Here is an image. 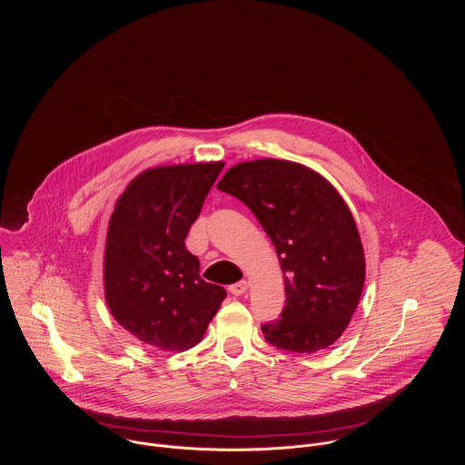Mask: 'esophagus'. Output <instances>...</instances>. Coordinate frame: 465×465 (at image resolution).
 Wrapping results in <instances>:
<instances>
[{
  "mask_svg": "<svg viewBox=\"0 0 465 465\" xmlns=\"http://www.w3.org/2000/svg\"><path fill=\"white\" fill-rule=\"evenodd\" d=\"M247 290H249V282H247V281H240V282H234V284L229 286V292H231L232 295H236V297L247 293Z\"/></svg>",
  "mask_w": 465,
  "mask_h": 465,
  "instance_id": "obj_1",
  "label": "esophagus"
}]
</instances>
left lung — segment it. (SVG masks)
<instances>
[{
  "label": "left lung",
  "mask_w": 465,
  "mask_h": 465,
  "mask_svg": "<svg viewBox=\"0 0 465 465\" xmlns=\"http://www.w3.org/2000/svg\"><path fill=\"white\" fill-rule=\"evenodd\" d=\"M245 202L270 236L286 306L268 343L312 354L347 330L365 284V252L347 202L319 172L284 159L238 163L216 184Z\"/></svg>",
  "instance_id": "left-lung-1"
}]
</instances>
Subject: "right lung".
<instances>
[{
	"label": "right lung",
	"instance_id": "1",
	"mask_svg": "<svg viewBox=\"0 0 465 465\" xmlns=\"http://www.w3.org/2000/svg\"><path fill=\"white\" fill-rule=\"evenodd\" d=\"M225 163L141 172L118 197L104 251V293L114 321L139 341L183 352L195 347L225 290L200 277L186 236Z\"/></svg>",
	"mask_w": 465,
	"mask_h": 465
}]
</instances>
